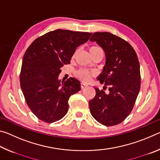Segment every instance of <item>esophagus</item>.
Instances as JSON below:
<instances>
[{
	"label": "esophagus",
	"mask_w": 160,
	"mask_h": 160,
	"mask_svg": "<svg viewBox=\"0 0 160 160\" xmlns=\"http://www.w3.org/2000/svg\"><path fill=\"white\" fill-rule=\"evenodd\" d=\"M87 86H88V84H85V83H84V82H82V83L80 84V87H81V88H82V89L85 88V87H87Z\"/></svg>",
	"instance_id": "esophagus-1"
}]
</instances>
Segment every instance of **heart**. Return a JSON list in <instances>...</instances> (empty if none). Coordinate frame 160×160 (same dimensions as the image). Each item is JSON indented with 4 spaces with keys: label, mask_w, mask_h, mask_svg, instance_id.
I'll use <instances>...</instances> for the list:
<instances>
[{
    "label": "heart",
    "mask_w": 160,
    "mask_h": 160,
    "mask_svg": "<svg viewBox=\"0 0 160 160\" xmlns=\"http://www.w3.org/2000/svg\"><path fill=\"white\" fill-rule=\"evenodd\" d=\"M89 53L91 55L92 57L97 55V54H103L104 51H103L102 48L99 47V46H92L88 48ZM77 78H79L83 82H89L91 80L92 77L95 75V72L94 71H90V70H85V69H80L75 72Z\"/></svg>",
    "instance_id": "b5f03b06"
}]
</instances>
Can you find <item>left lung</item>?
I'll return each instance as SVG.
<instances>
[{
	"mask_svg": "<svg viewBox=\"0 0 160 160\" xmlns=\"http://www.w3.org/2000/svg\"><path fill=\"white\" fill-rule=\"evenodd\" d=\"M106 55V65L98 80L108 93L94 88L95 97L89 102L92 116L107 126L121 123L133 109L140 89V63L128 42L109 32H95L90 39Z\"/></svg>",
	"mask_w": 160,
	"mask_h": 160,
	"instance_id": "obj_1",
	"label": "left lung"
}]
</instances>
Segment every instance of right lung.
Segmentation results:
<instances>
[{
  "label": "right lung",
  "mask_w": 160,
  "mask_h": 160,
  "mask_svg": "<svg viewBox=\"0 0 160 160\" xmlns=\"http://www.w3.org/2000/svg\"><path fill=\"white\" fill-rule=\"evenodd\" d=\"M91 35L56 29L37 38L25 51L20 87L29 108L40 120L56 122L67 113L69 97L80 90V82L73 78L61 82V68L70 63L77 47Z\"/></svg>",
  "instance_id": "obj_1"
}]
</instances>
